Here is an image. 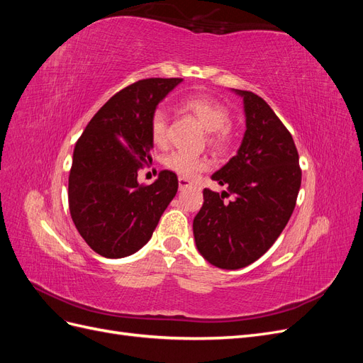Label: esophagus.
Returning a JSON list of instances; mask_svg holds the SVG:
<instances>
[{"mask_svg":"<svg viewBox=\"0 0 363 363\" xmlns=\"http://www.w3.org/2000/svg\"><path fill=\"white\" fill-rule=\"evenodd\" d=\"M189 186H192V182H189L188 179H183V177L179 179V188H180V191L189 188Z\"/></svg>","mask_w":363,"mask_h":363,"instance_id":"1","label":"esophagus"}]
</instances>
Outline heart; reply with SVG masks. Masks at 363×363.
I'll use <instances>...</instances> for the list:
<instances>
[{
	"instance_id": "obj_1",
	"label": "heart",
	"mask_w": 363,
	"mask_h": 363,
	"mask_svg": "<svg viewBox=\"0 0 363 363\" xmlns=\"http://www.w3.org/2000/svg\"><path fill=\"white\" fill-rule=\"evenodd\" d=\"M183 107L200 121L208 131V142L216 150H224L230 144V112L219 101L206 95H194L186 98ZM151 140L156 147H164L168 142V115L164 108H157L150 123ZM163 164L183 179H192L208 168V162L182 151H172L163 159Z\"/></svg>"
}]
</instances>
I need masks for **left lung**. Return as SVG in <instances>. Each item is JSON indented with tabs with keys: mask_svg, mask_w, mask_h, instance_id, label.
Instances as JSON below:
<instances>
[{
	"mask_svg": "<svg viewBox=\"0 0 363 363\" xmlns=\"http://www.w3.org/2000/svg\"><path fill=\"white\" fill-rule=\"evenodd\" d=\"M233 92L244 101L245 133L236 156L212 174L227 191L204 189L194 218L196 248L221 269L244 268L265 255L286 227L301 186L298 151L286 127L259 95ZM227 191L234 195L228 203Z\"/></svg>",
	"mask_w": 363,
	"mask_h": 363,
	"instance_id": "obj_1",
	"label": "left lung"
}]
</instances>
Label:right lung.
Returning <instances> with one entry per match:
<instances>
[{
    "label": "right lung",
    "instance_id": "add662e5",
    "mask_svg": "<svg viewBox=\"0 0 363 363\" xmlns=\"http://www.w3.org/2000/svg\"><path fill=\"white\" fill-rule=\"evenodd\" d=\"M183 79H147L115 94L77 140L68 182L69 212L82 238L98 255L121 259L152 236L177 194L172 171L139 184L138 171L150 160L151 116Z\"/></svg>",
    "mask_w": 363,
    "mask_h": 363
}]
</instances>
